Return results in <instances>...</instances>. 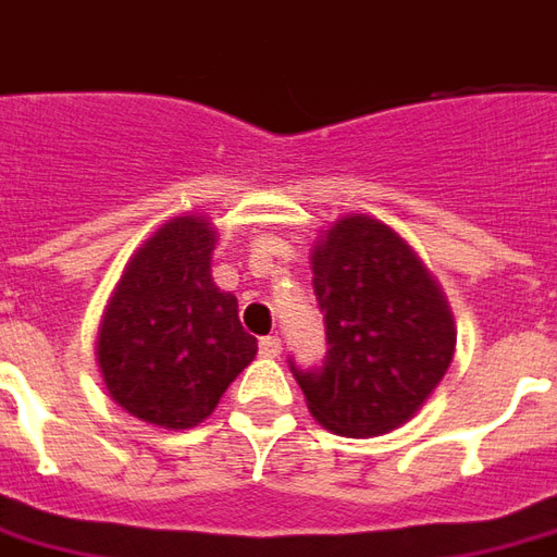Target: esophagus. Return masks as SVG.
<instances>
[{
  "instance_id": "1",
  "label": "esophagus",
  "mask_w": 557,
  "mask_h": 557,
  "mask_svg": "<svg viewBox=\"0 0 557 557\" xmlns=\"http://www.w3.org/2000/svg\"><path fill=\"white\" fill-rule=\"evenodd\" d=\"M259 352H262L265 359H277V356H280V337H262V341H259Z\"/></svg>"
}]
</instances>
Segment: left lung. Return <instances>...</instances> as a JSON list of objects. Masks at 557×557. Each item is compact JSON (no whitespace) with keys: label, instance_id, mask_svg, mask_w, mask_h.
I'll return each mask as SVG.
<instances>
[{"label":"left lung","instance_id":"1","mask_svg":"<svg viewBox=\"0 0 557 557\" xmlns=\"http://www.w3.org/2000/svg\"><path fill=\"white\" fill-rule=\"evenodd\" d=\"M313 292L325 319L322 368L289 361L319 425L344 437H376L437 388L455 352L446 295L386 223L349 213L310 252Z\"/></svg>","mask_w":557,"mask_h":557}]
</instances>
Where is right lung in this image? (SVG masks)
Wrapping results in <instances>:
<instances>
[{"instance_id":"obj_1","label":"right lung","mask_w":557,"mask_h":557,"mask_svg":"<svg viewBox=\"0 0 557 557\" xmlns=\"http://www.w3.org/2000/svg\"><path fill=\"white\" fill-rule=\"evenodd\" d=\"M213 247L205 216H174L135 250L104 307L96 349L104 386L141 422L198 425L256 359L238 298L213 286Z\"/></svg>"}]
</instances>
